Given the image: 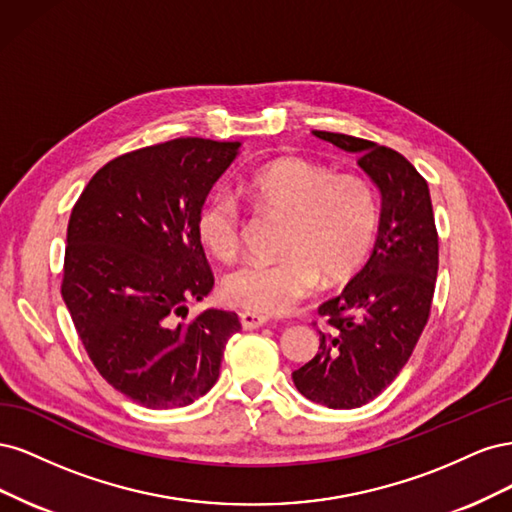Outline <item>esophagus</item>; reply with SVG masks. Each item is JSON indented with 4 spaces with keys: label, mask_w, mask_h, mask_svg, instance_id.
Returning a JSON list of instances; mask_svg holds the SVG:
<instances>
[{
    "label": "esophagus",
    "mask_w": 512,
    "mask_h": 512,
    "mask_svg": "<svg viewBox=\"0 0 512 512\" xmlns=\"http://www.w3.org/2000/svg\"><path fill=\"white\" fill-rule=\"evenodd\" d=\"M239 320H241V327L245 331H252V329H258V327H265V324L269 322L267 316L262 314H256V312H241L239 314Z\"/></svg>",
    "instance_id": "esophagus-1"
}]
</instances>
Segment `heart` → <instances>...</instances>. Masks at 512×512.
Returning <instances> with one entry per match:
<instances>
[{"instance_id":"obj_1","label":"heart","mask_w":512,"mask_h":512,"mask_svg":"<svg viewBox=\"0 0 512 512\" xmlns=\"http://www.w3.org/2000/svg\"><path fill=\"white\" fill-rule=\"evenodd\" d=\"M247 200L284 218L282 260L250 262L224 277L228 303L260 314H284L322 286L348 282L361 269L378 230L371 185L350 173H333L301 156L277 158L241 183ZM198 239L220 260L241 250L243 213L235 196L211 194L196 218Z\"/></svg>"}]
</instances>
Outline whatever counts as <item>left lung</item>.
Returning a JSON list of instances; mask_svg holds the SVG:
<instances>
[{"mask_svg": "<svg viewBox=\"0 0 512 512\" xmlns=\"http://www.w3.org/2000/svg\"><path fill=\"white\" fill-rule=\"evenodd\" d=\"M348 153L380 190L378 239L367 265L318 314L320 333L312 361L292 371L294 386L314 404L352 410L389 386L429 320L438 277V230L427 181L395 149L365 138L314 130Z\"/></svg>", "mask_w": 512, "mask_h": 512, "instance_id": "1", "label": "left lung"}]
</instances>
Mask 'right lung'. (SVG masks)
I'll use <instances>...</instances> for the list:
<instances>
[{
  "mask_svg": "<svg viewBox=\"0 0 512 512\" xmlns=\"http://www.w3.org/2000/svg\"><path fill=\"white\" fill-rule=\"evenodd\" d=\"M239 147L175 138L123 153L72 209L61 297L100 376L145 408L203 397L241 329L224 309L185 320L213 288L198 211Z\"/></svg>",
  "mask_w": 512,
  "mask_h": 512,
  "instance_id": "add662e5",
  "label": "right lung"
}]
</instances>
